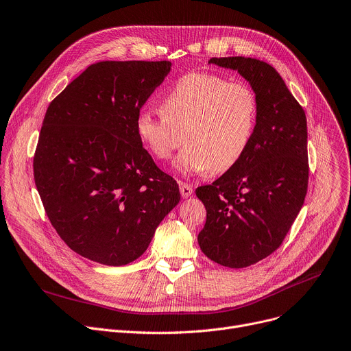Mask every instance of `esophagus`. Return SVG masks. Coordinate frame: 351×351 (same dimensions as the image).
<instances>
[{
  "mask_svg": "<svg viewBox=\"0 0 351 351\" xmlns=\"http://www.w3.org/2000/svg\"><path fill=\"white\" fill-rule=\"evenodd\" d=\"M179 190H180L182 197H184V199L193 193L192 186H190L189 183H183V182H179Z\"/></svg>",
  "mask_w": 351,
  "mask_h": 351,
  "instance_id": "34e87169",
  "label": "esophagus"
}]
</instances>
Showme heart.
Returning <instances> with one entry per match:
<instances>
[{"label": "heart", "mask_w": 351, "mask_h": 351, "mask_svg": "<svg viewBox=\"0 0 351 351\" xmlns=\"http://www.w3.org/2000/svg\"><path fill=\"white\" fill-rule=\"evenodd\" d=\"M161 112L144 110L137 117L136 129L148 151L159 161H168L184 141L187 145L176 159L178 171L222 173L239 161L250 144L258 99L243 82L190 73L165 93Z\"/></svg>", "instance_id": "heart-1"}]
</instances>
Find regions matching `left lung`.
I'll return each instance as SVG.
<instances>
[{"mask_svg": "<svg viewBox=\"0 0 351 351\" xmlns=\"http://www.w3.org/2000/svg\"><path fill=\"white\" fill-rule=\"evenodd\" d=\"M238 71L258 99L253 137L239 161L196 189L207 219L197 241L213 262L242 269L267 258L284 241L308 189L306 117L280 74L250 57H213Z\"/></svg>", "mask_w": 351, "mask_h": 351, "instance_id": "obj_1", "label": "left lung"}]
</instances>
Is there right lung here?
<instances>
[{
	"instance_id": "add662e5",
	"label": "right lung",
	"mask_w": 351,
	"mask_h": 351,
	"mask_svg": "<svg viewBox=\"0 0 351 351\" xmlns=\"http://www.w3.org/2000/svg\"><path fill=\"white\" fill-rule=\"evenodd\" d=\"M171 61H101L47 108L34 175L51 226L69 247L106 266L147 250L179 203L176 180L143 147L140 109Z\"/></svg>"
}]
</instances>
